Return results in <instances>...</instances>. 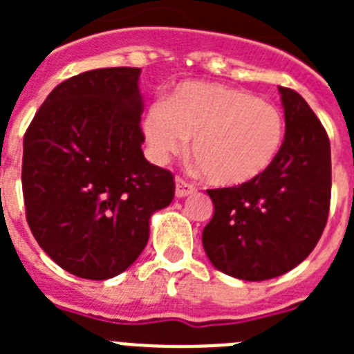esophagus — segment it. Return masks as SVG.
<instances>
[{
	"label": "esophagus",
	"mask_w": 354,
	"mask_h": 354,
	"mask_svg": "<svg viewBox=\"0 0 354 354\" xmlns=\"http://www.w3.org/2000/svg\"><path fill=\"white\" fill-rule=\"evenodd\" d=\"M195 192V186L189 183H186L184 179H177L175 180V195L179 196V198H183V196H187L192 195V193Z\"/></svg>",
	"instance_id": "obj_1"
}]
</instances>
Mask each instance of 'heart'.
Returning a JSON list of instances; mask_svg holds the SVG:
<instances>
[{"mask_svg":"<svg viewBox=\"0 0 354 354\" xmlns=\"http://www.w3.org/2000/svg\"><path fill=\"white\" fill-rule=\"evenodd\" d=\"M143 134L158 162L186 152L193 140L192 156L209 183L234 187L270 170L282 150L286 118L277 104L245 90L186 81L165 104L150 106Z\"/></svg>","mask_w":354,"mask_h":354,"instance_id":"heart-1","label":"heart"}]
</instances>
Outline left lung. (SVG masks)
<instances>
[{"label": "left lung", "mask_w": 354, "mask_h": 354, "mask_svg": "<svg viewBox=\"0 0 354 354\" xmlns=\"http://www.w3.org/2000/svg\"><path fill=\"white\" fill-rule=\"evenodd\" d=\"M278 92L286 136L270 170L243 186L207 189L214 216L202 232L205 253L214 268L248 282L280 277L305 261L330 212L326 131L298 92Z\"/></svg>", "instance_id": "left-lung-1"}]
</instances>
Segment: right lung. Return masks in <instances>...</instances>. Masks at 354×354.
<instances>
[{
  "instance_id": "1",
  "label": "right lung",
  "mask_w": 354,
  "mask_h": 354,
  "mask_svg": "<svg viewBox=\"0 0 354 354\" xmlns=\"http://www.w3.org/2000/svg\"><path fill=\"white\" fill-rule=\"evenodd\" d=\"M140 68L68 77L24 134L23 195L31 234L56 264L86 280L126 271L171 204V171L143 156Z\"/></svg>"
}]
</instances>
